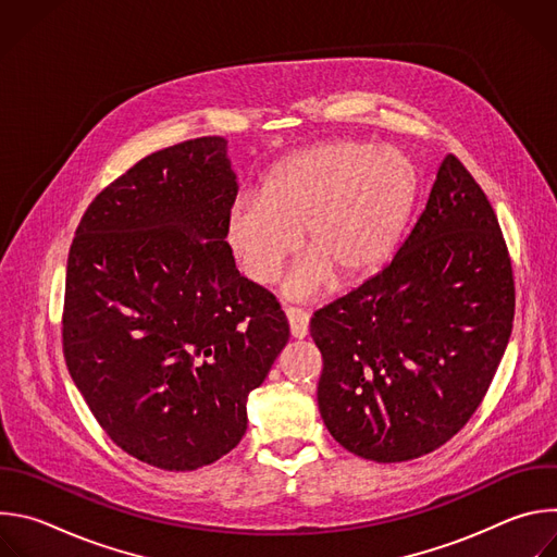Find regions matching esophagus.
I'll list each match as a JSON object with an SVG mask.
<instances>
[{
  "mask_svg": "<svg viewBox=\"0 0 557 557\" xmlns=\"http://www.w3.org/2000/svg\"><path fill=\"white\" fill-rule=\"evenodd\" d=\"M286 317H288V324H290V335L295 339H304L308 335V322L310 317L306 310L301 308H286Z\"/></svg>",
  "mask_w": 557,
  "mask_h": 557,
  "instance_id": "esophagus-1",
  "label": "esophagus"
}]
</instances>
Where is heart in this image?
Returning <instances> with one entry per match:
<instances>
[{"label": "heart", "instance_id": "1", "mask_svg": "<svg viewBox=\"0 0 557 557\" xmlns=\"http://www.w3.org/2000/svg\"><path fill=\"white\" fill-rule=\"evenodd\" d=\"M417 172L394 149L357 140L293 153L264 181L260 196L237 198L226 243L240 271L271 284L299 245L310 253L286 280V295L306 299L337 275L357 282L394 251L417 200Z\"/></svg>", "mask_w": 557, "mask_h": 557}]
</instances>
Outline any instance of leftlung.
Here are the masks:
<instances>
[{
  "mask_svg": "<svg viewBox=\"0 0 557 557\" xmlns=\"http://www.w3.org/2000/svg\"><path fill=\"white\" fill-rule=\"evenodd\" d=\"M513 271L498 218L454 153L392 262L312 314L317 404L348 451L404 462L471 419L511 337Z\"/></svg>",
  "mask_w": 557,
  "mask_h": 557,
  "instance_id": "1",
  "label": "left lung"
}]
</instances>
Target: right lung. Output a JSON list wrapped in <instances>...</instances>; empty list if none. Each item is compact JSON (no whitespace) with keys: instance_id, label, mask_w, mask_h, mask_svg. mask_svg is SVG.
Listing matches in <instances>:
<instances>
[{"instance_id":"obj_1","label":"right lung","mask_w":557,"mask_h":557,"mask_svg":"<svg viewBox=\"0 0 557 557\" xmlns=\"http://www.w3.org/2000/svg\"><path fill=\"white\" fill-rule=\"evenodd\" d=\"M237 181L222 136L153 151L86 209L67 256L63 357L129 456L191 471L247 432L290 331L277 299L235 269Z\"/></svg>"}]
</instances>
